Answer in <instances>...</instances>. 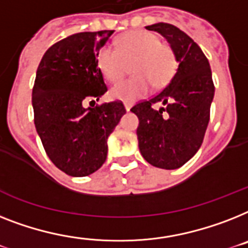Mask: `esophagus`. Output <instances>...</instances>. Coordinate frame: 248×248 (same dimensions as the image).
<instances>
[{"label":"esophagus","mask_w":248,"mask_h":248,"mask_svg":"<svg viewBox=\"0 0 248 248\" xmlns=\"http://www.w3.org/2000/svg\"><path fill=\"white\" fill-rule=\"evenodd\" d=\"M124 109L130 110L131 109V104L130 103H124Z\"/></svg>","instance_id":"obj_1"}]
</instances>
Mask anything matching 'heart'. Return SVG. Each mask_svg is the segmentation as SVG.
Returning <instances> with one entry per match:
<instances>
[{
	"mask_svg": "<svg viewBox=\"0 0 248 248\" xmlns=\"http://www.w3.org/2000/svg\"><path fill=\"white\" fill-rule=\"evenodd\" d=\"M131 62L132 78L114 85L110 98L122 102H135L148 94L150 86L162 88L170 81L177 68L173 48L159 42L155 34L144 30H131L116 40V49L100 48L96 53V66L109 82H117L126 74Z\"/></svg>",
	"mask_w": 248,
	"mask_h": 248,
	"instance_id": "heart-1",
	"label": "heart"
}]
</instances>
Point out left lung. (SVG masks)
I'll return each instance as SVG.
<instances>
[{
	"label": "left lung",
	"mask_w": 248,
	"mask_h": 248,
	"mask_svg": "<svg viewBox=\"0 0 248 248\" xmlns=\"http://www.w3.org/2000/svg\"><path fill=\"white\" fill-rule=\"evenodd\" d=\"M145 28L166 38L178 67L162 92L131 108L139 118V149L152 166L177 170L196 154L204 140L215 92L210 65L201 48L177 26L158 23ZM155 103L165 107L154 110Z\"/></svg>",
	"instance_id": "1"
}]
</instances>
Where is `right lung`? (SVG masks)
<instances>
[{
    "instance_id": "add662e5",
    "label": "right lung",
    "mask_w": 248,
    "mask_h": 248,
    "mask_svg": "<svg viewBox=\"0 0 248 248\" xmlns=\"http://www.w3.org/2000/svg\"><path fill=\"white\" fill-rule=\"evenodd\" d=\"M113 31L72 34L48 48L38 66L34 124L47 155L68 176H89L103 166L108 136L126 113L122 102L85 107L107 92L96 53Z\"/></svg>"
}]
</instances>
